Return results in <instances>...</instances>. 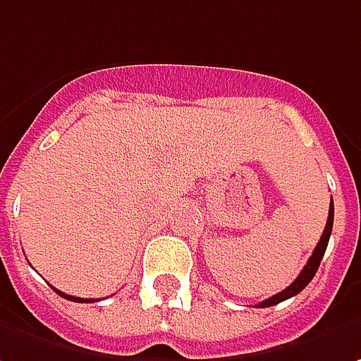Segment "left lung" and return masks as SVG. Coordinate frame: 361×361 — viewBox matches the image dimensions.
Wrapping results in <instances>:
<instances>
[{
  "instance_id": "8db88e82",
  "label": "left lung",
  "mask_w": 361,
  "mask_h": 361,
  "mask_svg": "<svg viewBox=\"0 0 361 361\" xmlns=\"http://www.w3.org/2000/svg\"><path fill=\"white\" fill-rule=\"evenodd\" d=\"M331 228H334V202L329 204V214H328V221H326V230H324V233H322V238H319V242H317L314 254L310 255L307 264H305L304 269L300 271V276H298V278L293 280V283H290L286 290H281L280 293H276V295H271V298L264 300L262 304H257V307H269V305L280 304V302H283V300L293 298L295 293H300L302 290H304L305 286L312 281V278L316 276L317 267H319V262H322V257H324V254H326V247H328Z\"/></svg>"
}]
</instances>
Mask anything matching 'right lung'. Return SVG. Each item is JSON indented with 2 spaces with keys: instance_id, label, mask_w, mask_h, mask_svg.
Wrapping results in <instances>:
<instances>
[{
  "instance_id": "1",
  "label": "right lung",
  "mask_w": 361,
  "mask_h": 361,
  "mask_svg": "<svg viewBox=\"0 0 361 361\" xmlns=\"http://www.w3.org/2000/svg\"><path fill=\"white\" fill-rule=\"evenodd\" d=\"M56 290V288H54ZM56 293H59L61 298H66V300H69V302H78V304H92V302H95V300H83V298H75V295H68V293L59 292V290H56Z\"/></svg>"
}]
</instances>
